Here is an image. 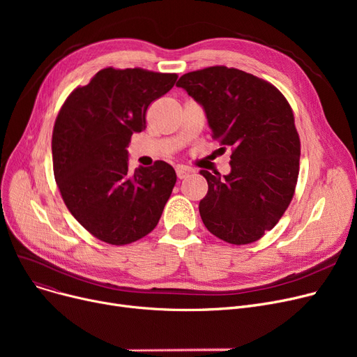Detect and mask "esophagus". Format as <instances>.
<instances>
[{
	"label": "esophagus",
	"mask_w": 357,
	"mask_h": 357,
	"mask_svg": "<svg viewBox=\"0 0 357 357\" xmlns=\"http://www.w3.org/2000/svg\"><path fill=\"white\" fill-rule=\"evenodd\" d=\"M191 172H192V171H191L190 167H186V166H176V176H178L179 179L186 178Z\"/></svg>",
	"instance_id": "esophagus-1"
}]
</instances>
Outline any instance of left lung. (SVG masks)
<instances>
[{"label": "left lung", "instance_id": "8db88e82", "mask_svg": "<svg viewBox=\"0 0 357 357\" xmlns=\"http://www.w3.org/2000/svg\"><path fill=\"white\" fill-rule=\"evenodd\" d=\"M176 86L202 107L213 137L231 149L229 175L201 171L208 182L202 222L231 245L259 240L284 215L298 179L301 144L288 101L269 82L227 66L185 73Z\"/></svg>", "mask_w": 357, "mask_h": 357}]
</instances>
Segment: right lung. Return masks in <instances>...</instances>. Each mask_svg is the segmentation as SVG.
<instances>
[{"instance_id":"add662e5","label":"right lung","mask_w":357,"mask_h":357,"mask_svg":"<svg viewBox=\"0 0 357 357\" xmlns=\"http://www.w3.org/2000/svg\"><path fill=\"white\" fill-rule=\"evenodd\" d=\"M176 78L139 68L102 69L70 93L56 119V183L70 214L109 245H128L152 231L172 194L175 169L158 160L131 172L127 147L144 128L150 102Z\"/></svg>"}]
</instances>
